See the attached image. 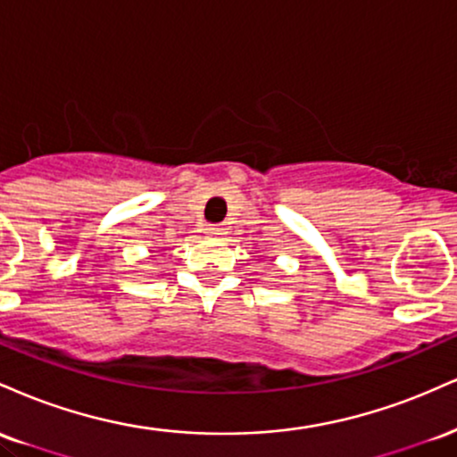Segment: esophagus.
I'll return each instance as SVG.
<instances>
[{"label": "esophagus", "instance_id": "obj_1", "mask_svg": "<svg viewBox=\"0 0 457 457\" xmlns=\"http://www.w3.org/2000/svg\"><path fill=\"white\" fill-rule=\"evenodd\" d=\"M204 232H206V236H214V238H217V236L225 234V228H221V225H206Z\"/></svg>", "mask_w": 457, "mask_h": 457}]
</instances>
